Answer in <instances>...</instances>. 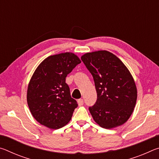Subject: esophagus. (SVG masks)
Here are the masks:
<instances>
[{"mask_svg":"<svg viewBox=\"0 0 159 159\" xmlns=\"http://www.w3.org/2000/svg\"><path fill=\"white\" fill-rule=\"evenodd\" d=\"M77 102H78V104H79V106H82L83 104V99H79Z\"/></svg>","mask_w":159,"mask_h":159,"instance_id":"1","label":"esophagus"}]
</instances>
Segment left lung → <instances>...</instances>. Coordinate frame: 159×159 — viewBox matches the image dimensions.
Listing matches in <instances>:
<instances>
[{"label":"left lung","instance_id":"1","mask_svg":"<svg viewBox=\"0 0 159 159\" xmlns=\"http://www.w3.org/2000/svg\"><path fill=\"white\" fill-rule=\"evenodd\" d=\"M81 60L93 75L98 99L89 111L106 129L127 121L135 107L138 90L130 72L119 58L107 50L87 52Z\"/></svg>","mask_w":159,"mask_h":159}]
</instances>
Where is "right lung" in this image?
Masks as SVG:
<instances>
[{
	"mask_svg": "<svg viewBox=\"0 0 159 159\" xmlns=\"http://www.w3.org/2000/svg\"><path fill=\"white\" fill-rule=\"evenodd\" d=\"M80 62L74 53H60L45 58L35 70L26 99L32 116L41 125L59 129L70 121L78 104L71 97L65 80Z\"/></svg>",
	"mask_w": 159,
	"mask_h": 159,
	"instance_id": "right-lung-1",
	"label": "right lung"
}]
</instances>
